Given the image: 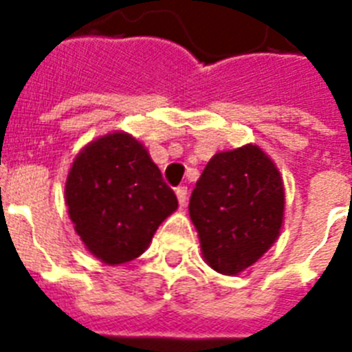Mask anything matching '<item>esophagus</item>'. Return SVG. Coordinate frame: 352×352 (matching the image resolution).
<instances>
[{
  "label": "esophagus",
  "instance_id": "obj_1",
  "mask_svg": "<svg viewBox=\"0 0 352 352\" xmlns=\"http://www.w3.org/2000/svg\"><path fill=\"white\" fill-rule=\"evenodd\" d=\"M175 193H177V199H179V204H181V206H186L188 188L186 186H179L175 190Z\"/></svg>",
  "mask_w": 352,
  "mask_h": 352
}]
</instances>
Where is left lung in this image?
Returning <instances> with one entry per match:
<instances>
[{
	"label": "left lung",
	"instance_id": "left-lung-1",
	"mask_svg": "<svg viewBox=\"0 0 352 352\" xmlns=\"http://www.w3.org/2000/svg\"><path fill=\"white\" fill-rule=\"evenodd\" d=\"M190 217L204 261L237 276L267 254L283 226L278 166L256 144L215 153L193 188Z\"/></svg>",
	"mask_w": 352,
	"mask_h": 352
}]
</instances>
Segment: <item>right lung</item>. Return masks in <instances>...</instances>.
Here are the masks:
<instances>
[{
  "instance_id": "obj_1",
  "label": "right lung",
  "mask_w": 352,
  "mask_h": 352,
  "mask_svg": "<svg viewBox=\"0 0 352 352\" xmlns=\"http://www.w3.org/2000/svg\"><path fill=\"white\" fill-rule=\"evenodd\" d=\"M65 204L85 248L111 267L148 250L160 223L179 206L148 149L124 131L80 149L65 181Z\"/></svg>"
}]
</instances>
